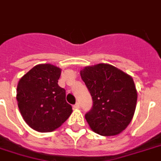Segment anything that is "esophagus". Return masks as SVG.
Segmentation results:
<instances>
[{"instance_id":"34e87169","label":"esophagus","mask_w":161,"mask_h":161,"mask_svg":"<svg viewBox=\"0 0 161 161\" xmlns=\"http://www.w3.org/2000/svg\"><path fill=\"white\" fill-rule=\"evenodd\" d=\"M79 107H80V106H79V103H77L76 104L73 105L74 109H78V108H79Z\"/></svg>"}]
</instances>
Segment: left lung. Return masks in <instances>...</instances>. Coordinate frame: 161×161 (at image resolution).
I'll return each instance as SVG.
<instances>
[{
    "label": "left lung",
    "mask_w": 161,
    "mask_h": 161,
    "mask_svg": "<svg viewBox=\"0 0 161 161\" xmlns=\"http://www.w3.org/2000/svg\"><path fill=\"white\" fill-rule=\"evenodd\" d=\"M93 100L85 119L91 130L103 136L119 135L131 122L137 91L131 76L108 64H98L80 70Z\"/></svg>",
    "instance_id": "obj_1"
}]
</instances>
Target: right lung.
<instances>
[{
  "label": "right lung",
  "mask_w": 161,
  "mask_h": 161,
  "mask_svg": "<svg viewBox=\"0 0 161 161\" xmlns=\"http://www.w3.org/2000/svg\"><path fill=\"white\" fill-rule=\"evenodd\" d=\"M61 69L51 64H37L17 85L19 112L30 128L40 133L54 131L72 113L65 90L58 86Z\"/></svg>",
  "instance_id": "1"
}]
</instances>
